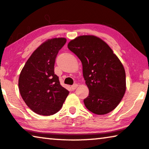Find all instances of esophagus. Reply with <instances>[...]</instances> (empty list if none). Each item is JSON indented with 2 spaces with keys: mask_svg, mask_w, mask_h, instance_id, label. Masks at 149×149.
<instances>
[{
  "mask_svg": "<svg viewBox=\"0 0 149 149\" xmlns=\"http://www.w3.org/2000/svg\"><path fill=\"white\" fill-rule=\"evenodd\" d=\"M77 86H78V85H77V84H74V85L72 86V90H75L77 88Z\"/></svg>",
  "mask_w": 149,
  "mask_h": 149,
  "instance_id": "esophagus-1",
  "label": "esophagus"
}]
</instances>
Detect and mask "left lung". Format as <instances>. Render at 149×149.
Segmentation results:
<instances>
[{"label": "left lung", "instance_id": "1", "mask_svg": "<svg viewBox=\"0 0 149 149\" xmlns=\"http://www.w3.org/2000/svg\"><path fill=\"white\" fill-rule=\"evenodd\" d=\"M68 47L82 63L83 76L89 89L84 100L86 107L96 115L112 111L126 89L125 70L118 57L105 42L95 36H80Z\"/></svg>", "mask_w": 149, "mask_h": 149}]
</instances>
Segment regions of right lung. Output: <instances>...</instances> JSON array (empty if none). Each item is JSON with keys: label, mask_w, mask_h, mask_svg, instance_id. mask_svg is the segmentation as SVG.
Returning a JSON list of instances; mask_svg holds the SVG:
<instances>
[{"label": "right lung", "mask_w": 149, "mask_h": 149, "mask_svg": "<svg viewBox=\"0 0 149 149\" xmlns=\"http://www.w3.org/2000/svg\"><path fill=\"white\" fill-rule=\"evenodd\" d=\"M66 41L64 38H58L45 42L35 50L21 72L20 95L36 113L42 116L56 113L69 95L54 72L56 57Z\"/></svg>", "instance_id": "add662e5"}]
</instances>
